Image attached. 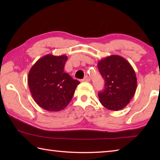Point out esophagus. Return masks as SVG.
Masks as SVG:
<instances>
[{
    "instance_id": "esophagus-1",
    "label": "esophagus",
    "mask_w": 160,
    "mask_h": 160,
    "mask_svg": "<svg viewBox=\"0 0 160 160\" xmlns=\"http://www.w3.org/2000/svg\"><path fill=\"white\" fill-rule=\"evenodd\" d=\"M83 82H90V78L89 76H85L82 80Z\"/></svg>"
}]
</instances>
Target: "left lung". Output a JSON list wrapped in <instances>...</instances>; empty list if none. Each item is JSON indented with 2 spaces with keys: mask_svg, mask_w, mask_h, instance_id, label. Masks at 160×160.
Instances as JSON below:
<instances>
[{
  "mask_svg": "<svg viewBox=\"0 0 160 160\" xmlns=\"http://www.w3.org/2000/svg\"><path fill=\"white\" fill-rule=\"evenodd\" d=\"M98 69L105 80L104 90L98 94L99 102L109 110L126 107L137 89V78L131 65L125 58L112 55L98 62Z\"/></svg>",
  "mask_w": 160,
  "mask_h": 160,
  "instance_id": "1",
  "label": "left lung"
}]
</instances>
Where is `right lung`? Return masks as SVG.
<instances>
[{
	"label": "right lung",
	"mask_w": 160,
	"mask_h": 160,
	"mask_svg": "<svg viewBox=\"0 0 160 160\" xmlns=\"http://www.w3.org/2000/svg\"><path fill=\"white\" fill-rule=\"evenodd\" d=\"M68 57L47 54L29 70L28 82L35 102L48 112L64 109L73 97L80 82L64 72Z\"/></svg>",
	"instance_id": "add662e5"
}]
</instances>
